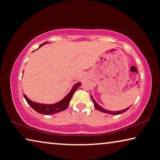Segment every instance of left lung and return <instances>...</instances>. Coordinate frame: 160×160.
<instances>
[{
  "instance_id": "1",
  "label": "left lung",
  "mask_w": 160,
  "mask_h": 160,
  "mask_svg": "<svg viewBox=\"0 0 160 160\" xmlns=\"http://www.w3.org/2000/svg\"><path fill=\"white\" fill-rule=\"evenodd\" d=\"M91 98H92V100L93 102V104H94V106H95V108L97 109L98 110L100 111V112H104V113H107V114H110V115H120V114L125 112V111H127L128 110L129 108H130V107H129L128 108L125 109V110H120V111H110V110H105V109H104L103 108L101 107L100 105H99L96 102V101L95 100V99L93 98L92 95H91Z\"/></svg>"
}]
</instances>
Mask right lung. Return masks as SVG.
<instances>
[{"instance_id":"right-lung-1","label":"right lung","mask_w":160,"mask_h":160,"mask_svg":"<svg viewBox=\"0 0 160 160\" xmlns=\"http://www.w3.org/2000/svg\"><path fill=\"white\" fill-rule=\"evenodd\" d=\"M48 42H45L44 43L41 44L39 46L38 48L42 47V45L46 44ZM81 85V82H77L75 83V85H73L72 89L69 92V93L65 96V97L62 99L61 100L59 101V102H55L54 104H42V103H38L35 102L33 101L29 100L28 98H27V96L23 94V96L25 99V100L27 101V102L28 103V105L31 107L34 110L36 111L37 112L40 114H42V115H53V114H56L60 112H62V111L65 110L66 109L68 105L70 104V101L72 98L73 94L75 92L78 88L80 87Z\"/></svg>"}]
</instances>
